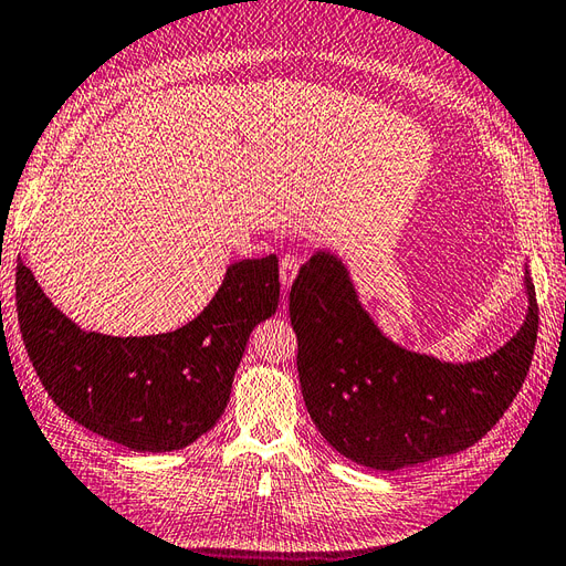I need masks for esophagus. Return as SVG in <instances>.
Returning a JSON list of instances; mask_svg holds the SVG:
<instances>
[{
    "mask_svg": "<svg viewBox=\"0 0 566 566\" xmlns=\"http://www.w3.org/2000/svg\"><path fill=\"white\" fill-rule=\"evenodd\" d=\"M279 269H281V283H283V287H291L297 271H300V256L295 252H287L285 256H281V266Z\"/></svg>",
    "mask_w": 566,
    "mask_h": 566,
    "instance_id": "esophagus-1",
    "label": "esophagus"
}]
</instances>
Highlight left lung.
Instances as JSON below:
<instances>
[{
	"instance_id": "8db88e82",
	"label": "left lung",
	"mask_w": 566,
	"mask_h": 566,
	"mask_svg": "<svg viewBox=\"0 0 566 566\" xmlns=\"http://www.w3.org/2000/svg\"><path fill=\"white\" fill-rule=\"evenodd\" d=\"M528 312L500 350L442 363L396 346L357 300L346 264L314 252L291 287L297 375L310 418L343 457L398 471L451 457L485 437L528 375L537 338L535 287Z\"/></svg>"
}]
</instances>
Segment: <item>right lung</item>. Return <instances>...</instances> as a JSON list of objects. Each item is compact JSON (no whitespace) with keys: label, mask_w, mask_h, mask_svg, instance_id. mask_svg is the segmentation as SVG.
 <instances>
[{"label":"right lung","mask_w":566,"mask_h":566,"mask_svg":"<svg viewBox=\"0 0 566 566\" xmlns=\"http://www.w3.org/2000/svg\"><path fill=\"white\" fill-rule=\"evenodd\" d=\"M279 259L230 264L203 312L170 334L119 338L78 328L17 266L25 350L45 391L74 422L132 451L189 447L223 416L256 324L279 307Z\"/></svg>","instance_id":"obj_1"}]
</instances>
